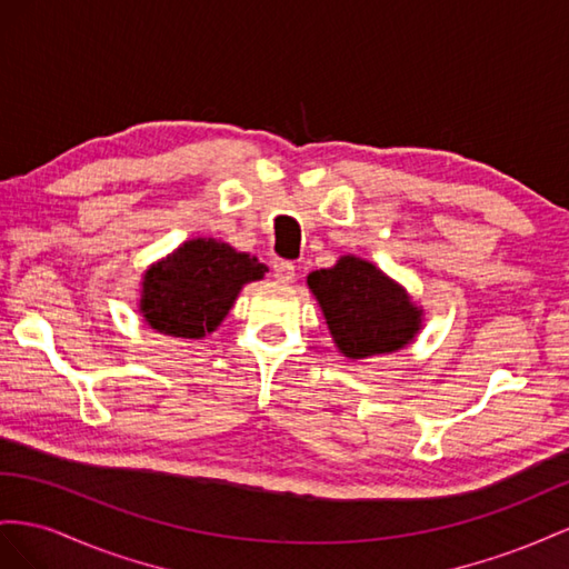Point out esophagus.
Returning <instances> with one entry per match:
<instances>
[{"label": "esophagus", "instance_id": "34e87169", "mask_svg": "<svg viewBox=\"0 0 569 569\" xmlns=\"http://www.w3.org/2000/svg\"><path fill=\"white\" fill-rule=\"evenodd\" d=\"M296 267L293 264H290V262H276L273 264V279L276 281H279V283H293L296 281Z\"/></svg>", "mask_w": 569, "mask_h": 569}]
</instances>
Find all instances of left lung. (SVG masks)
Segmentation results:
<instances>
[{
  "label": "left lung",
  "instance_id": "left-lung-1",
  "mask_svg": "<svg viewBox=\"0 0 569 569\" xmlns=\"http://www.w3.org/2000/svg\"><path fill=\"white\" fill-rule=\"evenodd\" d=\"M338 352L367 360L408 348L425 327V310L369 259L343 254L307 276Z\"/></svg>",
  "mask_w": 569,
  "mask_h": 569
}]
</instances>
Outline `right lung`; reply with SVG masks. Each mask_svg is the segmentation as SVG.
Masks as SVG:
<instances>
[{
	"label": "right lung",
	"instance_id": "right-lung-1",
	"mask_svg": "<svg viewBox=\"0 0 569 569\" xmlns=\"http://www.w3.org/2000/svg\"><path fill=\"white\" fill-rule=\"evenodd\" d=\"M267 267L217 238H192L150 264L140 281L138 312L150 329L200 340L217 331L246 283Z\"/></svg>",
	"mask_w": 569,
	"mask_h": 569
}]
</instances>
